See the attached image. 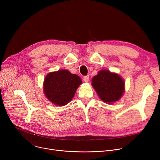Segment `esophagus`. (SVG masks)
<instances>
[{
  "label": "esophagus",
  "instance_id": "1",
  "mask_svg": "<svg viewBox=\"0 0 160 160\" xmlns=\"http://www.w3.org/2000/svg\"><path fill=\"white\" fill-rule=\"evenodd\" d=\"M83 80L85 82H88L89 81V76L88 75V76H85V77H83Z\"/></svg>",
  "mask_w": 160,
  "mask_h": 160
}]
</instances>
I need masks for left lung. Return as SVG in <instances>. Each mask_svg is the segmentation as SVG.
<instances>
[{"mask_svg": "<svg viewBox=\"0 0 160 160\" xmlns=\"http://www.w3.org/2000/svg\"><path fill=\"white\" fill-rule=\"evenodd\" d=\"M91 82L99 98L108 104L119 100L125 91V82L122 77L109 70L99 71Z\"/></svg>", "mask_w": 160, "mask_h": 160, "instance_id": "obj_1", "label": "left lung"}]
</instances>
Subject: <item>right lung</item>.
Wrapping results in <instances>:
<instances>
[{
    "label": "right lung",
    "instance_id": "obj_1",
    "mask_svg": "<svg viewBox=\"0 0 160 160\" xmlns=\"http://www.w3.org/2000/svg\"><path fill=\"white\" fill-rule=\"evenodd\" d=\"M82 80L68 70L61 69L47 74L43 82V92L50 102L63 106L73 98Z\"/></svg>",
    "mask_w": 160,
    "mask_h": 160
}]
</instances>
